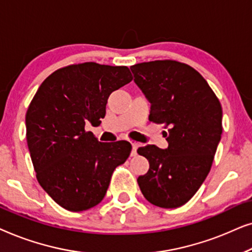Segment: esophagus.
<instances>
[{
	"label": "esophagus",
	"instance_id": "obj_1",
	"mask_svg": "<svg viewBox=\"0 0 252 252\" xmlns=\"http://www.w3.org/2000/svg\"><path fill=\"white\" fill-rule=\"evenodd\" d=\"M132 143V156H135L136 155V149H137V147H139V143L137 142H130Z\"/></svg>",
	"mask_w": 252,
	"mask_h": 252
}]
</instances>
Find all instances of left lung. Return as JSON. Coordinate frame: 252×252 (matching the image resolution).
Wrapping results in <instances>:
<instances>
[{
    "label": "left lung",
    "mask_w": 252,
    "mask_h": 252,
    "mask_svg": "<svg viewBox=\"0 0 252 252\" xmlns=\"http://www.w3.org/2000/svg\"><path fill=\"white\" fill-rule=\"evenodd\" d=\"M134 82L150 102L151 122L164 124L168 147L137 149L149 171L137 178L148 202L164 209L184 205L211 170L222 133V109L204 78L175 61H154L130 66Z\"/></svg>",
    "instance_id": "obj_1"
}]
</instances>
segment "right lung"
Here are the masks:
<instances>
[{"label":"right lung","mask_w":252,"mask_h":252,"mask_svg":"<svg viewBox=\"0 0 252 252\" xmlns=\"http://www.w3.org/2000/svg\"><path fill=\"white\" fill-rule=\"evenodd\" d=\"M127 66L68 65L51 73L26 112V139L36 179L72 212L104 198L115 168L128 158L127 141L99 142L85 125H99L112 92L132 81Z\"/></svg>","instance_id":"add662e5"}]
</instances>
